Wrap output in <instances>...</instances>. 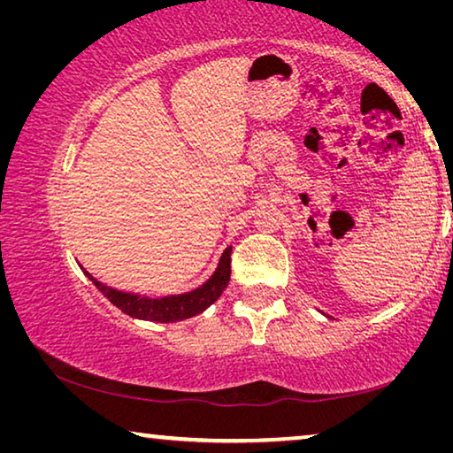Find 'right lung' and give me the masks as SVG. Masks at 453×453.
<instances>
[{
    "mask_svg": "<svg viewBox=\"0 0 453 453\" xmlns=\"http://www.w3.org/2000/svg\"><path fill=\"white\" fill-rule=\"evenodd\" d=\"M88 278L94 281V286L102 291V294L110 300L116 308H119L124 313L137 319H150L159 321V324H170V321H180L194 318L203 310H208L210 305L224 294V289L229 283V273H232V248L224 251V256L219 259V265L216 273L203 283L202 288L181 296H167V297H142L135 294H126V291H118L113 288L104 286L102 281H97L94 275L83 272Z\"/></svg>",
    "mask_w": 453,
    "mask_h": 453,
    "instance_id": "right-lung-1",
    "label": "right lung"
}]
</instances>
